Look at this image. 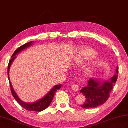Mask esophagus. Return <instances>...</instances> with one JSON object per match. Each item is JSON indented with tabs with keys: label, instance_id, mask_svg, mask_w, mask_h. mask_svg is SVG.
Returning <instances> with one entry per match:
<instances>
[{
	"label": "esophagus",
	"instance_id": "obj_1",
	"mask_svg": "<svg viewBox=\"0 0 128 128\" xmlns=\"http://www.w3.org/2000/svg\"><path fill=\"white\" fill-rule=\"evenodd\" d=\"M71 89L74 91L77 92V91L79 90V86H78V84H74L71 86Z\"/></svg>",
	"mask_w": 128,
	"mask_h": 128
}]
</instances>
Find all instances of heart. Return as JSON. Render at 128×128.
<instances>
[{"instance_id": "1", "label": "heart", "mask_w": 128, "mask_h": 128, "mask_svg": "<svg viewBox=\"0 0 128 128\" xmlns=\"http://www.w3.org/2000/svg\"><path fill=\"white\" fill-rule=\"evenodd\" d=\"M96 54V52L92 49H84V50H80L78 52L76 56L75 57L74 63L77 65H82L86 61L95 57ZM91 70V68L90 66H89L86 68L88 72H90Z\"/></svg>"}]
</instances>
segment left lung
Masks as SVG:
<instances>
[{"label":"left lung","instance_id":"8db88e82","mask_svg":"<svg viewBox=\"0 0 128 128\" xmlns=\"http://www.w3.org/2000/svg\"><path fill=\"white\" fill-rule=\"evenodd\" d=\"M118 68H117L116 73L110 81L102 82L91 78L88 83V86L84 87L80 92L86 96L85 103L81 106L84 109L96 108L106 103L110 97V93L116 82Z\"/></svg>","mask_w":128,"mask_h":128}]
</instances>
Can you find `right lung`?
I'll return each mask as SVG.
<instances>
[{"label": "right lung", "instance_id": "obj_1", "mask_svg": "<svg viewBox=\"0 0 128 128\" xmlns=\"http://www.w3.org/2000/svg\"><path fill=\"white\" fill-rule=\"evenodd\" d=\"M33 42H34V41H32V42H28V43L21 46L18 48L17 50L14 51V54H12V57H12L11 60L9 62L8 65V77L10 85V87H11V92H12L13 96H14V99L16 100V101H17V102L19 104H20L22 107H23L24 109H26L28 111L40 112V111L44 110L45 109H46V108L49 106H50V104H51L52 100H53L56 92L57 90H58L61 88V86H62L61 84L57 85V86H54L46 94V95L44 97H42V99L39 100L38 101L36 102H34V103H25V102H24L21 100H20V98L18 97L17 94H16L14 89H13L11 83V82H10V77H9L10 68V66L12 63V62L14 61V60L16 58L15 56L17 54H18L19 52H20L22 50H24V49H25V48L30 46Z\"/></svg>", "mask_w": 128, "mask_h": 128}]
</instances>
